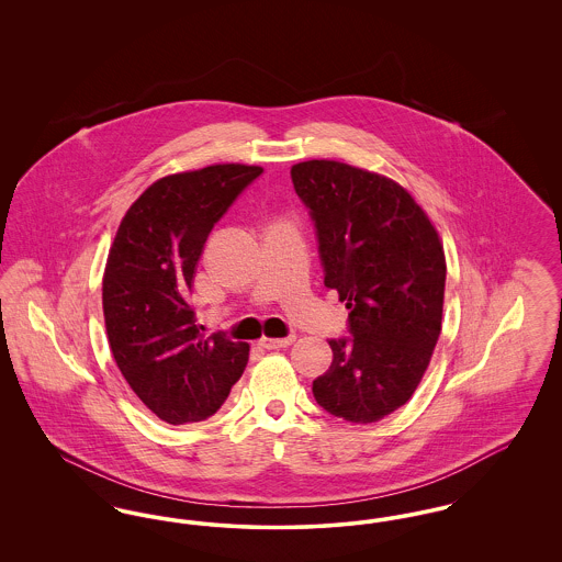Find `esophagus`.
<instances>
[{
    "mask_svg": "<svg viewBox=\"0 0 562 562\" xmlns=\"http://www.w3.org/2000/svg\"><path fill=\"white\" fill-rule=\"evenodd\" d=\"M294 339H296L294 335H289V337H284V339H268V337H263V339L259 341V346L266 349L289 348V346H293Z\"/></svg>",
    "mask_w": 562,
    "mask_h": 562,
    "instance_id": "34e87169",
    "label": "esophagus"
}]
</instances>
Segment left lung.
<instances>
[{
	"instance_id": "left-lung-1",
	"label": "left lung",
	"mask_w": 562,
	"mask_h": 562,
	"mask_svg": "<svg viewBox=\"0 0 562 562\" xmlns=\"http://www.w3.org/2000/svg\"><path fill=\"white\" fill-rule=\"evenodd\" d=\"M316 227L324 286L346 301L349 337L328 339L322 408L374 424L413 396L442 328L447 263L428 214L398 183L333 160L294 164Z\"/></svg>"
}]
</instances>
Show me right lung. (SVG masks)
Masks as SVG:
<instances>
[{
    "instance_id": "1",
    "label": "right lung",
    "mask_w": 562,
    "mask_h": 562,
    "mask_svg": "<svg viewBox=\"0 0 562 562\" xmlns=\"http://www.w3.org/2000/svg\"><path fill=\"white\" fill-rule=\"evenodd\" d=\"M261 172L216 164L164 177L115 234L103 278L109 346L134 394L166 424L214 415L246 369L248 344L204 337L189 294L214 225Z\"/></svg>"
}]
</instances>
